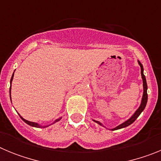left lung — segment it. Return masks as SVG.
<instances>
[{
	"mask_svg": "<svg viewBox=\"0 0 161 161\" xmlns=\"http://www.w3.org/2000/svg\"><path fill=\"white\" fill-rule=\"evenodd\" d=\"M138 64L140 66V68H141V76H142V80H143V97H142V100H141V103H140V106L139 107L136 109V111L132 114L131 117L130 119H128L126 121H125L124 123H121L120 125L117 126L116 127L114 128H112L110 129L111 130H119V129H122V128H124V127H126V126H130V124L135 122L136 120L138 117H139L140 114L143 111V109H145V106L147 105V81H146V77H145L144 74H143V67L142 65V64L138 60ZM95 123H97V124H99L100 126H104L102 125V123L100 122H98V121L96 120H93Z\"/></svg>",
	"mask_w": 161,
	"mask_h": 161,
	"instance_id": "obj_1",
	"label": "left lung"
}]
</instances>
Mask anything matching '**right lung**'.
Segmentation results:
<instances>
[{
	"instance_id": "add662e5",
	"label": "right lung",
	"mask_w": 161,
	"mask_h": 161,
	"mask_svg": "<svg viewBox=\"0 0 161 161\" xmlns=\"http://www.w3.org/2000/svg\"><path fill=\"white\" fill-rule=\"evenodd\" d=\"M14 73H13L12 77H11V80H10V88H9V96H10V99H11V84H12L13 79H14ZM19 116H20V118H21V119H22V120H23L24 122H25V123H26V124L30 125V126H34V127H38V128H45V127H47V126H51V125H52V124H54V123L59 122V121L61 119H62V118H59V119H56V120L54 121V122L52 123V124L46 125V126H42V125L38 124V123H34V122H31V121L25 120V119H23V118H22V116H21V115H20V114H19Z\"/></svg>"
}]
</instances>
